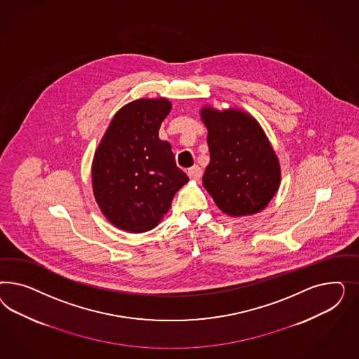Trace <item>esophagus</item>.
Wrapping results in <instances>:
<instances>
[{
	"label": "esophagus",
	"instance_id": "obj_1",
	"mask_svg": "<svg viewBox=\"0 0 359 359\" xmlns=\"http://www.w3.org/2000/svg\"><path fill=\"white\" fill-rule=\"evenodd\" d=\"M203 175V170L198 167V165H194L188 170V176L192 179V180H198Z\"/></svg>",
	"mask_w": 359,
	"mask_h": 359
}]
</instances>
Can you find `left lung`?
Segmentation results:
<instances>
[{
  "instance_id": "obj_1",
  "label": "left lung",
  "mask_w": 359,
  "mask_h": 359,
  "mask_svg": "<svg viewBox=\"0 0 359 359\" xmlns=\"http://www.w3.org/2000/svg\"><path fill=\"white\" fill-rule=\"evenodd\" d=\"M210 162L203 184L224 213L251 216L263 210L278 192L280 164L257 120L238 109L204 107Z\"/></svg>"
}]
</instances>
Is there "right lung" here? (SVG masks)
Wrapping results in <instances>:
<instances>
[{
  "label": "right lung",
  "mask_w": 359,
  "mask_h": 359,
  "mask_svg": "<svg viewBox=\"0 0 359 359\" xmlns=\"http://www.w3.org/2000/svg\"><path fill=\"white\" fill-rule=\"evenodd\" d=\"M167 98L131 101L114 114L95 152L92 184L109 222L130 233L155 228L188 183L159 128L171 110Z\"/></svg>",
  "instance_id": "1"
}]
</instances>
